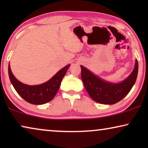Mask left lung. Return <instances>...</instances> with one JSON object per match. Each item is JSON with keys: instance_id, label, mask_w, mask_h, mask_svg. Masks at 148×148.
<instances>
[{"instance_id": "1", "label": "left lung", "mask_w": 148, "mask_h": 148, "mask_svg": "<svg viewBox=\"0 0 148 148\" xmlns=\"http://www.w3.org/2000/svg\"><path fill=\"white\" fill-rule=\"evenodd\" d=\"M82 79L90 96L96 102L103 104H114L125 98L130 92L136 81L138 62L135 60V69L130 75L119 84H112L101 79L81 66Z\"/></svg>"}]
</instances>
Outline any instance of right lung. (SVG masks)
<instances>
[{
    "label": "right lung",
    "instance_id": "obj_1",
    "mask_svg": "<svg viewBox=\"0 0 148 148\" xmlns=\"http://www.w3.org/2000/svg\"><path fill=\"white\" fill-rule=\"evenodd\" d=\"M70 64H68L47 82L38 86H28L18 81L12 73L9 64V76L12 85L18 94L27 102L32 104H43L54 98L60 88L62 78L65 75Z\"/></svg>",
    "mask_w": 148,
    "mask_h": 148
}]
</instances>
